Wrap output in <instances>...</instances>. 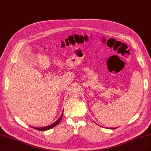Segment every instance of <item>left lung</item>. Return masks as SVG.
<instances>
[{
  "label": "left lung",
  "mask_w": 151,
  "mask_h": 151,
  "mask_svg": "<svg viewBox=\"0 0 151 151\" xmlns=\"http://www.w3.org/2000/svg\"><path fill=\"white\" fill-rule=\"evenodd\" d=\"M116 128H118V127H116ZM116 128H114V129H116ZM114 129V128H112V129Z\"/></svg>",
  "instance_id": "left-lung-1"
}]
</instances>
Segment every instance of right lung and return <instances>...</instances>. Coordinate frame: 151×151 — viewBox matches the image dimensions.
<instances>
[{
    "mask_svg": "<svg viewBox=\"0 0 151 151\" xmlns=\"http://www.w3.org/2000/svg\"><path fill=\"white\" fill-rule=\"evenodd\" d=\"M63 114V112L62 113V114H61V116H60V118H59L57 121L55 122L53 124H51V125H49V126H45V127H32V126H31V127H33V129H37V130H38V131H47V130L50 129H52V128L54 127L55 126H57V124H58L60 123V122L61 121V119H62Z\"/></svg>",
    "mask_w": 151,
    "mask_h": 151,
    "instance_id": "add662e5",
    "label": "right lung"
}]
</instances>
